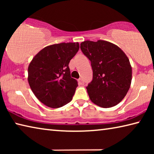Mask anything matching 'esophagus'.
Instances as JSON below:
<instances>
[{
  "label": "esophagus",
  "mask_w": 154,
  "mask_h": 154,
  "mask_svg": "<svg viewBox=\"0 0 154 154\" xmlns=\"http://www.w3.org/2000/svg\"><path fill=\"white\" fill-rule=\"evenodd\" d=\"M78 82H79L80 84H83V80L82 78H79V79H78Z\"/></svg>",
  "instance_id": "34e87169"
}]
</instances>
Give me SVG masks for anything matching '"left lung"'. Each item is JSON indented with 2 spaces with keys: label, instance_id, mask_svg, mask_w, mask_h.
<instances>
[{
  "label": "left lung",
  "instance_id": "left-lung-1",
  "mask_svg": "<svg viewBox=\"0 0 154 154\" xmlns=\"http://www.w3.org/2000/svg\"><path fill=\"white\" fill-rule=\"evenodd\" d=\"M80 45L93 71V79L86 87L91 101L103 108L118 105L131 84L128 58L118 46L109 41H85Z\"/></svg>",
  "mask_w": 154,
  "mask_h": 154
}]
</instances>
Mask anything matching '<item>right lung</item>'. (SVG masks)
Wrapping results in <instances>:
<instances>
[{
	"label": "right lung",
	"instance_id": "add662e5",
	"mask_svg": "<svg viewBox=\"0 0 154 154\" xmlns=\"http://www.w3.org/2000/svg\"><path fill=\"white\" fill-rule=\"evenodd\" d=\"M79 49L78 42L54 44L41 49L30 62L28 83L45 105L59 108L71 101L78 83L71 77L69 64Z\"/></svg>",
	"mask_w": 154,
	"mask_h": 154
}]
</instances>
